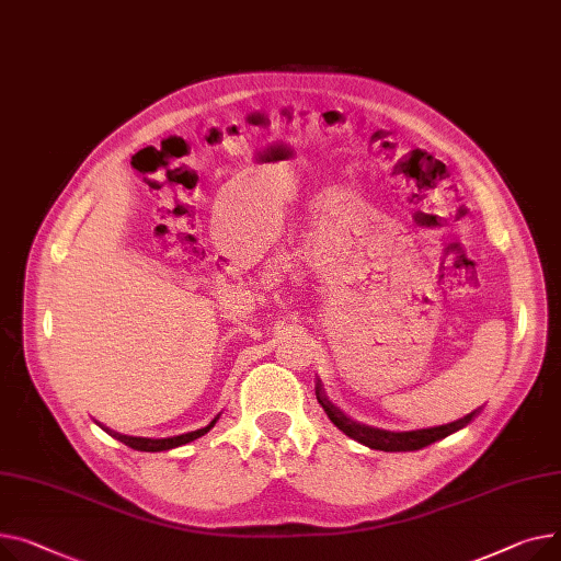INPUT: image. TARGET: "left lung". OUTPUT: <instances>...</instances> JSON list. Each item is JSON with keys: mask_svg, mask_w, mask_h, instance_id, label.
<instances>
[{"mask_svg": "<svg viewBox=\"0 0 561 561\" xmlns=\"http://www.w3.org/2000/svg\"><path fill=\"white\" fill-rule=\"evenodd\" d=\"M314 393H317V401L319 405L323 408V412L328 414V419H331L340 431L355 439L357 444L362 446H369L374 450H385V453H408V450H419V448H425L431 446L457 431H462L465 425H469L473 421V416L480 412H471L467 414L465 419L459 421H453L448 425H437V427H425V431H410V433H391V431H382V427H371V425H365V423H355L353 419H348L342 410H337L331 401L325 399L323 393V387H321V380L317 378V385H314Z\"/></svg>", "mask_w": 561, "mask_h": 561, "instance_id": "8db88e82", "label": "left lung"}]
</instances>
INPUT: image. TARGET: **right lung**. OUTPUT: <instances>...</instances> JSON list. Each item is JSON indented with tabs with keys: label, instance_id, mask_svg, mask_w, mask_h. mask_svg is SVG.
I'll list each match as a JSON object with an SVG mask.
<instances>
[{
	"label": "right lung",
	"instance_id": "add662e5",
	"mask_svg": "<svg viewBox=\"0 0 561 561\" xmlns=\"http://www.w3.org/2000/svg\"><path fill=\"white\" fill-rule=\"evenodd\" d=\"M221 414H217L206 427H202V431H194V433H185V435H176V437H164V439H149V437H128V435H119V433H115V431H111V427H106L104 423H99L96 419H94V423H99L104 427V431L108 433V435H113L115 439H119L122 444H126L128 448H134V450H151V453H156V450H170V448H174V446H183V444H190V442H194V439H199L202 435H206L210 427H215V423H217V419H219Z\"/></svg>",
	"mask_w": 561,
	"mask_h": 561
}]
</instances>
